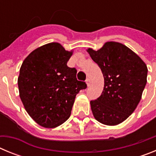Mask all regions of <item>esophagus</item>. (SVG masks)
Instances as JSON below:
<instances>
[{
  "label": "esophagus",
  "instance_id": "34e87169",
  "mask_svg": "<svg viewBox=\"0 0 156 156\" xmlns=\"http://www.w3.org/2000/svg\"><path fill=\"white\" fill-rule=\"evenodd\" d=\"M86 83H87V87L90 86V84H91V80H90V78H87V79L86 80Z\"/></svg>",
  "mask_w": 156,
  "mask_h": 156
}]
</instances>
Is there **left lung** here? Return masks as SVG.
<instances>
[{
  "label": "left lung",
  "mask_w": 156,
  "mask_h": 156,
  "mask_svg": "<svg viewBox=\"0 0 156 156\" xmlns=\"http://www.w3.org/2000/svg\"><path fill=\"white\" fill-rule=\"evenodd\" d=\"M87 51L101 69L105 82L100 97L90 101L94 117L105 125L119 124L140 102L147 83V66L121 43L109 41L99 50Z\"/></svg>",
  "instance_id": "1"
}]
</instances>
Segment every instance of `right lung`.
Here are the masks:
<instances>
[{
    "mask_svg": "<svg viewBox=\"0 0 156 156\" xmlns=\"http://www.w3.org/2000/svg\"><path fill=\"white\" fill-rule=\"evenodd\" d=\"M73 51L59 43L39 47L27 56L19 70V96L37 123L55 128L69 118L76 94L87 88L76 79V69L67 66Z\"/></svg>",
    "mask_w": 156,
    "mask_h": 156,
    "instance_id": "obj_1",
    "label": "right lung"
}]
</instances>
